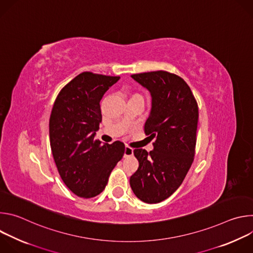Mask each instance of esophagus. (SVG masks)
<instances>
[{
  "instance_id": "obj_1",
  "label": "esophagus",
  "mask_w": 253,
  "mask_h": 253,
  "mask_svg": "<svg viewBox=\"0 0 253 253\" xmlns=\"http://www.w3.org/2000/svg\"><path fill=\"white\" fill-rule=\"evenodd\" d=\"M133 155V149L126 146L125 149H124V157H129V156H132Z\"/></svg>"
}]
</instances>
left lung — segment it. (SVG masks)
I'll return each mask as SVG.
<instances>
[{
    "label": "left lung",
    "instance_id": "left-lung-1",
    "mask_svg": "<svg viewBox=\"0 0 253 253\" xmlns=\"http://www.w3.org/2000/svg\"><path fill=\"white\" fill-rule=\"evenodd\" d=\"M131 77L151 95L144 132L155 141L149 153L133 151L139 167L130 186L141 201L158 203L179 188L193 162L198 106L189 86L177 75L156 71Z\"/></svg>",
    "mask_w": 253,
    "mask_h": 253
}]
</instances>
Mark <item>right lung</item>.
Here are the masks:
<instances>
[{"instance_id": "right-lung-1", "label": "right lung", "mask_w": 253, "mask_h": 253, "mask_svg": "<svg viewBox=\"0 0 253 253\" xmlns=\"http://www.w3.org/2000/svg\"><path fill=\"white\" fill-rule=\"evenodd\" d=\"M120 77L84 72L69 82L54 103L49 123L50 145L66 186L82 198L100 194L124 155V144L95 140L102 121L100 101Z\"/></svg>"}]
</instances>
